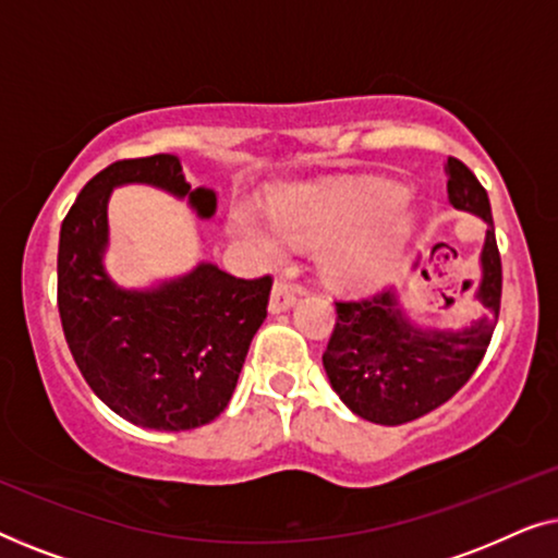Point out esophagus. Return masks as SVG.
<instances>
[{
    "instance_id": "obj_1",
    "label": "esophagus",
    "mask_w": 558,
    "mask_h": 558,
    "mask_svg": "<svg viewBox=\"0 0 558 558\" xmlns=\"http://www.w3.org/2000/svg\"><path fill=\"white\" fill-rule=\"evenodd\" d=\"M294 302H296L294 289L284 284V281H277V284L271 287V296H269V312H271V315H281V312H287Z\"/></svg>"
}]
</instances>
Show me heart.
I'll use <instances>...</instances> for the list:
<instances>
[{"instance_id": "heart-1", "label": "heart", "mask_w": 558, "mask_h": 558, "mask_svg": "<svg viewBox=\"0 0 558 558\" xmlns=\"http://www.w3.org/2000/svg\"><path fill=\"white\" fill-rule=\"evenodd\" d=\"M271 223L287 241L325 243L319 266L345 289H365L399 269L418 231L416 205L401 187L380 180L317 182L287 187L269 205ZM239 226L264 256H277L281 243L251 213Z\"/></svg>"}]
</instances>
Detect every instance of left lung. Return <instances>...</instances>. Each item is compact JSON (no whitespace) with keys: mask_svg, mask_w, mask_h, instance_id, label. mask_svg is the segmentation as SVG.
I'll return each instance as SVG.
<instances>
[{"mask_svg":"<svg viewBox=\"0 0 558 558\" xmlns=\"http://www.w3.org/2000/svg\"><path fill=\"white\" fill-rule=\"evenodd\" d=\"M445 172L449 205L487 226L480 279L472 289V300L483 304V312L470 325L434 327L411 317L399 289L371 300L338 302V323L323 365L332 391L365 422L407 424L452 399L483 361L498 323L502 271L490 201L460 159L449 157Z\"/></svg>","mask_w":558,"mask_h":558,"instance_id":"left-lung-1","label":"left lung"}]
</instances>
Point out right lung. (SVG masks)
I'll return each mask as SVG.
<instances>
[{"instance_id":"1","label":"right lung","mask_w":558,"mask_h":558,"mask_svg":"<svg viewBox=\"0 0 558 558\" xmlns=\"http://www.w3.org/2000/svg\"><path fill=\"white\" fill-rule=\"evenodd\" d=\"M124 185L162 190L203 220L218 213L216 190L190 187L180 157L106 167L60 226V323L75 365L111 411L144 429H195L231 401L251 340L266 319L271 279H235L203 258L180 277L121 287L106 269V254L109 201Z\"/></svg>"}]
</instances>
